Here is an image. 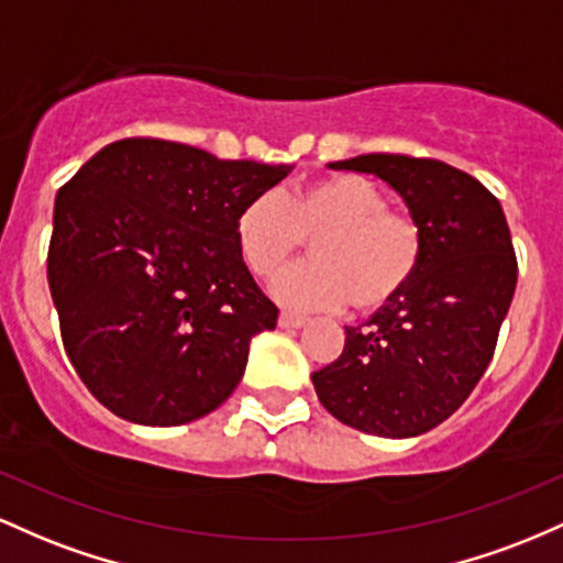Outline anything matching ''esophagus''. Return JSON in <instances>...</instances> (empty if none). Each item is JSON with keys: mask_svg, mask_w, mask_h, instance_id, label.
Instances as JSON below:
<instances>
[{"mask_svg": "<svg viewBox=\"0 0 563 563\" xmlns=\"http://www.w3.org/2000/svg\"><path fill=\"white\" fill-rule=\"evenodd\" d=\"M308 321L302 319V316H295V313H282L279 316V327L282 330H300V327H306Z\"/></svg>", "mask_w": 563, "mask_h": 563, "instance_id": "obj_1", "label": "esophagus"}]
</instances>
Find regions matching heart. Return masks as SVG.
I'll return each instance as SVG.
<instances>
[{
	"mask_svg": "<svg viewBox=\"0 0 563 563\" xmlns=\"http://www.w3.org/2000/svg\"><path fill=\"white\" fill-rule=\"evenodd\" d=\"M239 255L257 279L279 276L311 239L313 263L274 284L292 311L377 313L399 300L420 265L422 236L407 214L388 210L380 188L356 175L295 183L250 199L233 223Z\"/></svg>",
	"mask_w": 563,
	"mask_h": 563,
	"instance_id": "1",
	"label": "heart"
}]
</instances>
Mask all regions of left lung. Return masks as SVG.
<instances>
[{"label":"left lung","instance_id":"left-lung-1","mask_svg":"<svg viewBox=\"0 0 563 563\" xmlns=\"http://www.w3.org/2000/svg\"><path fill=\"white\" fill-rule=\"evenodd\" d=\"M332 169L375 175L404 199L422 236L399 300L362 327L313 388L327 412L383 439L444 422L482 380L516 292L514 242L500 201L463 169L401 154H362Z\"/></svg>","mask_w":563,"mask_h":563}]
</instances>
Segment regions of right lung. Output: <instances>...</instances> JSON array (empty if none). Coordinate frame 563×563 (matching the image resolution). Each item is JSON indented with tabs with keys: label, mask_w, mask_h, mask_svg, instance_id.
<instances>
[{
	"label": "right lung",
	"mask_w": 563,
	"mask_h": 563,
	"mask_svg": "<svg viewBox=\"0 0 563 563\" xmlns=\"http://www.w3.org/2000/svg\"><path fill=\"white\" fill-rule=\"evenodd\" d=\"M292 167L128 137L60 188L49 292L74 369L117 418L183 426L233 394L250 340L279 319L233 223Z\"/></svg>",
	"instance_id": "right-lung-1"
}]
</instances>
